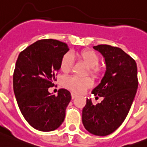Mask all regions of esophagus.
Listing matches in <instances>:
<instances>
[{
  "label": "esophagus",
  "mask_w": 147,
  "mask_h": 147,
  "mask_svg": "<svg viewBox=\"0 0 147 147\" xmlns=\"http://www.w3.org/2000/svg\"><path fill=\"white\" fill-rule=\"evenodd\" d=\"M76 97H77V95H76V94H74V93H71V98H72V99H74L75 98H76Z\"/></svg>",
  "instance_id": "1"
}]
</instances>
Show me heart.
<instances>
[{
  "label": "heart",
  "instance_id": "1",
  "mask_svg": "<svg viewBox=\"0 0 147 147\" xmlns=\"http://www.w3.org/2000/svg\"><path fill=\"white\" fill-rule=\"evenodd\" d=\"M76 58L88 67L87 75L89 74L94 79H100L103 75L104 69L99 64L100 57L95 51L90 49H82L76 53ZM74 65V59L71 54L66 53L60 61V70L63 74H68ZM63 86L75 93H82L92 86V80L89 77L80 78L73 76L66 77L62 81Z\"/></svg>",
  "mask_w": 147,
  "mask_h": 147
}]
</instances>
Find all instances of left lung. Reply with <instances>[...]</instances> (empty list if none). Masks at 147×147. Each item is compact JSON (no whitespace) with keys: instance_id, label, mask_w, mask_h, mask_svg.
<instances>
[{"instance_id":"1","label":"left lung","mask_w":147,"mask_h":147,"mask_svg":"<svg viewBox=\"0 0 147 147\" xmlns=\"http://www.w3.org/2000/svg\"><path fill=\"white\" fill-rule=\"evenodd\" d=\"M94 49L105 58L107 71L92 93L104 99L94 105L87 98L82 119L91 134L106 136L122 125L130 110L138 86V68L134 59L119 47L100 44Z\"/></svg>"}]
</instances>
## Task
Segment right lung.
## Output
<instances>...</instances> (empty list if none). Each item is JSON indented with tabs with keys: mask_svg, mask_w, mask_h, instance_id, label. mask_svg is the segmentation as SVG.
I'll use <instances>...</instances> for the list:
<instances>
[{
	"mask_svg": "<svg viewBox=\"0 0 147 147\" xmlns=\"http://www.w3.org/2000/svg\"><path fill=\"white\" fill-rule=\"evenodd\" d=\"M69 50L66 43L53 39L35 42L19 53L13 73V90L22 114L33 128L51 131L61 125L71 101L64 88L58 95L48 88L54 86L62 56Z\"/></svg>",
	"mask_w": 147,
	"mask_h": 147,
	"instance_id": "obj_1",
	"label": "right lung"
}]
</instances>
